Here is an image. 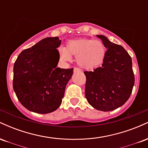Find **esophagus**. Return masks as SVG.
<instances>
[{"mask_svg":"<svg viewBox=\"0 0 148 148\" xmlns=\"http://www.w3.org/2000/svg\"><path fill=\"white\" fill-rule=\"evenodd\" d=\"M80 71H81V70H80V69L78 68V67H74V72H80Z\"/></svg>","mask_w":148,"mask_h":148,"instance_id":"esophagus-1","label":"esophagus"}]
</instances>
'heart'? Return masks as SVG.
Returning a JSON list of instances; mask_svg holds the SVG:
<instances>
[{"label":"heart","mask_w":148,"mask_h":148,"mask_svg":"<svg viewBox=\"0 0 148 148\" xmlns=\"http://www.w3.org/2000/svg\"><path fill=\"white\" fill-rule=\"evenodd\" d=\"M60 58L62 61H71L72 56H76V62L85 69H94L103 63L106 56V47L97 40L81 38L67 42V47L58 49Z\"/></svg>","instance_id":"obj_1"}]
</instances>
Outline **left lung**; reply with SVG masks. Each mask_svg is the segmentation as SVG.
Returning <instances> with one entry per match:
<instances>
[{"instance_id": "left-lung-1", "label": "left lung", "mask_w": 148, "mask_h": 148, "mask_svg": "<svg viewBox=\"0 0 148 148\" xmlns=\"http://www.w3.org/2000/svg\"><path fill=\"white\" fill-rule=\"evenodd\" d=\"M107 49L101 67L86 76L85 94L88 103L101 111H113L122 106L132 94L134 85L132 58L122 46L97 35Z\"/></svg>"}]
</instances>
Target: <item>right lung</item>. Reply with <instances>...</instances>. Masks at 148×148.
<instances>
[{"label":"right lung","instance_id":"right-lung-1","mask_svg":"<svg viewBox=\"0 0 148 148\" xmlns=\"http://www.w3.org/2000/svg\"><path fill=\"white\" fill-rule=\"evenodd\" d=\"M61 40L47 37L18 55L14 64L13 88L18 101L30 111L46 114L62 103L73 68L57 67Z\"/></svg>","mask_w":148,"mask_h":148}]
</instances>
